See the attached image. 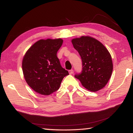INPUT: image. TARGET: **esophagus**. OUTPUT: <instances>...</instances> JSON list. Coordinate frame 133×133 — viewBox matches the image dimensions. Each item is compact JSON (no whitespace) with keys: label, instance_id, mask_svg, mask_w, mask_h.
<instances>
[{"label":"esophagus","instance_id":"obj_1","mask_svg":"<svg viewBox=\"0 0 133 133\" xmlns=\"http://www.w3.org/2000/svg\"><path fill=\"white\" fill-rule=\"evenodd\" d=\"M69 73L70 75H71V74H73L74 73L73 70H69Z\"/></svg>","mask_w":133,"mask_h":133}]
</instances>
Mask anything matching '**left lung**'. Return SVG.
Segmentation results:
<instances>
[{"label": "left lung", "instance_id": "8db88e82", "mask_svg": "<svg viewBox=\"0 0 133 133\" xmlns=\"http://www.w3.org/2000/svg\"><path fill=\"white\" fill-rule=\"evenodd\" d=\"M71 42L82 60V71L75 77L88 90L103 89L111 77L113 67L109 51L102 43L89 36L76 38Z\"/></svg>", "mask_w": 133, "mask_h": 133}]
</instances>
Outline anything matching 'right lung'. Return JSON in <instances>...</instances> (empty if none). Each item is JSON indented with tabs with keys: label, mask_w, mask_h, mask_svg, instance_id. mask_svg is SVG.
Listing matches in <instances>:
<instances>
[{
	"label": "right lung",
	"mask_w": 133,
	"mask_h": 133,
	"mask_svg": "<svg viewBox=\"0 0 133 133\" xmlns=\"http://www.w3.org/2000/svg\"><path fill=\"white\" fill-rule=\"evenodd\" d=\"M63 40H40L27 51L22 61V70L27 83L33 90L49 95L59 89L69 72L62 67L57 52Z\"/></svg>",
	"instance_id": "add662e5"
}]
</instances>
